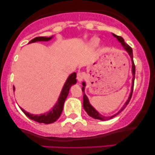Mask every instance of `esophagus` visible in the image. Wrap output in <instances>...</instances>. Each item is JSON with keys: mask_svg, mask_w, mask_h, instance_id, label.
Returning a JSON list of instances; mask_svg holds the SVG:
<instances>
[{"mask_svg": "<svg viewBox=\"0 0 155 155\" xmlns=\"http://www.w3.org/2000/svg\"><path fill=\"white\" fill-rule=\"evenodd\" d=\"M84 77V74L82 72H78L77 73V76H76V79L79 81H81Z\"/></svg>", "mask_w": 155, "mask_h": 155, "instance_id": "1", "label": "esophagus"}]
</instances>
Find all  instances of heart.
Returning a JSON list of instances; mask_svg holds the SVG:
<instances>
[{
  "label": "heart",
  "mask_w": 155,
  "mask_h": 155,
  "mask_svg": "<svg viewBox=\"0 0 155 155\" xmlns=\"http://www.w3.org/2000/svg\"><path fill=\"white\" fill-rule=\"evenodd\" d=\"M99 41H100V39L97 38V37H94V38H91V40L89 41V44H90V46H91V47H96V46L98 44Z\"/></svg>",
  "instance_id": "heart-1"
}]
</instances>
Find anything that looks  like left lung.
Returning a JSON list of instances; mask_svg holds the SVG:
<instances>
[{"label":"left lung","mask_w":155,"mask_h":155,"mask_svg":"<svg viewBox=\"0 0 155 155\" xmlns=\"http://www.w3.org/2000/svg\"><path fill=\"white\" fill-rule=\"evenodd\" d=\"M112 35H114V36L115 37V38H117V40H118V41L120 42V43L122 44V46L123 47V48L124 49H125V51H127V53H128V54L130 55V57L131 58V61H132V73H133V79H132V87H131V92H130V96L128 97V100L125 102V104L123 106H122V108H121V109L119 111V112H117V114H115L114 115H113V116L111 117H104L103 116V115H101L99 112L97 111V110H95V108H93V106H91V104H90V101L88 100V97H87V95H85V92H84V87L85 86H86V84H85L84 81L82 82V92H83V106H84V108L85 111L87 113V114L89 115L90 117H92V118L94 119H96V120H110V119L113 118V117H114L115 116H117L118 114H120L121 111H122L125 108L126 106H127V104H129L130 102V100L131 99V97H132V95H133V87H134V80H135V74H136V67H135V64H134V62H133V49L132 48H131L128 44H127L124 42V39L122 38L121 36H119V35H117L115 34H114V33H112Z\"/></svg>","instance_id":"1"}]
</instances>
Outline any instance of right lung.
<instances>
[{
  "label": "right lung",
  "instance_id": "right-lung-1",
  "mask_svg": "<svg viewBox=\"0 0 155 155\" xmlns=\"http://www.w3.org/2000/svg\"><path fill=\"white\" fill-rule=\"evenodd\" d=\"M53 36L51 37H36V38L32 39L31 41L29 42V44L34 43L36 41H48L51 40ZM76 74L75 72L73 73L68 76L66 81H65V84H64L63 90H62L61 93L58 98V102L54 105V106L53 107L49 112L45 114H41L39 115H35V114H32L28 113L25 111L23 108H21L22 111L24 112L25 114L26 115L28 118H30L32 120H34L35 122H39V123H44V124H51L52 122H54L55 121L58 120V118L61 115L62 111L63 109V105L64 102H65V99H66L68 95L69 90H70L71 87L73 84H75L76 83ZM15 87H14V90H15Z\"/></svg>",
  "mask_w": 155,
  "mask_h": 155
}]
</instances>
